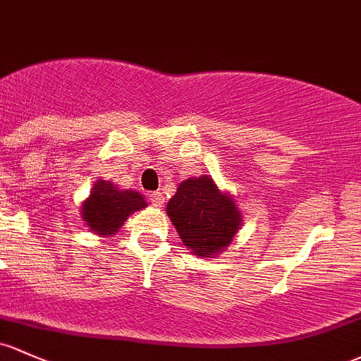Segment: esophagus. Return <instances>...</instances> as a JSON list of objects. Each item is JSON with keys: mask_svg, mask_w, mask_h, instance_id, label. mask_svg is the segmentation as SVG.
Returning a JSON list of instances; mask_svg holds the SVG:
<instances>
[{"mask_svg": "<svg viewBox=\"0 0 361 361\" xmlns=\"http://www.w3.org/2000/svg\"><path fill=\"white\" fill-rule=\"evenodd\" d=\"M149 201L154 204V207H161V204H164V201H165L164 192H160V191L151 192V195H149Z\"/></svg>", "mask_w": 361, "mask_h": 361, "instance_id": "esophagus-1", "label": "esophagus"}]
</instances>
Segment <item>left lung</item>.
I'll list each match as a JSON object with an SVG mask.
<instances>
[{"mask_svg":"<svg viewBox=\"0 0 361 361\" xmlns=\"http://www.w3.org/2000/svg\"><path fill=\"white\" fill-rule=\"evenodd\" d=\"M166 213L182 243L203 258L226 250L241 226L234 200L222 195L208 176L182 182Z\"/></svg>","mask_w":361,"mask_h":361,"instance_id":"obj_1","label":"left lung"}]
</instances>
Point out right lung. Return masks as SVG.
<instances>
[{
    "mask_svg": "<svg viewBox=\"0 0 361 361\" xmlns=\"http://www.w3.org/2000/svg\"><path fill=\"white\" fill-rule=\"evenodd\" d=\"M148 207L139 192L118 191L110 182L98 180L82 204L84 222L99 235L115 234L130 213Z\"/></svg>",
    "mask_w": 361,
    "mask_h": 361,
    "instance_id": "1",
    "label": "right lung"
}]
</instances>
